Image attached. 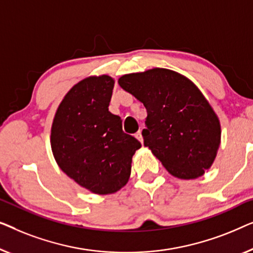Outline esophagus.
<instances>
[{
    "mask_svg": "<svg viewBox=\"0 0 253 253\" xmlns=\"http://www.w3.org/2000/svg\"><path fill=\"white\" fill-rule=\"evenodd\" d=\"M135 137H136L137 140L141 142V143H143V136H142V133H141V130H138L137 133L135 134Z\"/></svg>",
    "mask_w": 253,
    "mask_h": 253,
    "instance_id": "34e87169",
    "label": "esophagus"
}]
</instances>
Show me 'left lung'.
Segmentation results:
<instances>
[{
    "label": "left lung",
    "mask_w": 253,
    "mask_h": 253,
    "mask_svg": "<svg viewBox=\"0 0 253 253\" xmlns=\"http://www.w3.org/2000/svg\"><path fill=\"white\" fill-rule=\"evenodd\" d=\"M118 84L147 109L144 145L167 172L190 180L212 166L221 142V126L193 81L175 71L155 67L125 74Z\"/></svg>",
    "instance_id": "obj_1"
}]
</instances>
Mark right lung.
<instances>
[{
    "label": "right lung",
    "instance_id": "obj_1",
    "mask_svg": "<svg viewBox=\"0 0 253 253\" xmlns=\"http://www.w3.org/2000/svg\"><path fill=\"white\" fill-rule=\"evenodd\" d=\"M115 79L84 78L66 92L51 125L50 144L59 169L92 194H115L130 176L131 158L141 143L123 131L109 111Z\"/></svg>",
    "mask_w": 253,
    "mask_h": 253
}]
</instances>
